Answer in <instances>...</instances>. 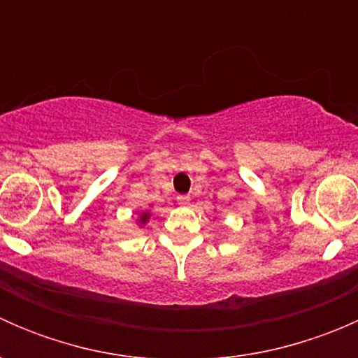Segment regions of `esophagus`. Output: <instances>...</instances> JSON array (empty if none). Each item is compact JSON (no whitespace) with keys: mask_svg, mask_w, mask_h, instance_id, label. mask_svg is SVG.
Listing matches in <instances>:
<instances>
[{"mask_svg":"<svg viewBox=\"0 0 358 358\" xmlns=\"http://www.w3.org/2000/svg\"><path fill=\"white\" fill-rule=\"evenodd\" d=\"M176 201H178L180 206H189L190 204V197L189 196H178V197H176Z\"/></svg>","mask_w":358,"mask_h":358,"instance_id":"esophagus-1","label":"esophagus"}]
</instances>
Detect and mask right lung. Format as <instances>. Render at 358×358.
I'll return each instance as SVG.
<instances>
[{
  "label": "right lung",
  "mask_w": 358,
  "mask_h": 358,
  "mask_svg": "<svg viewBox=\"0 0 358 358\" xmlns=\"http://www.w3.org/2000/svg\"><path fill=\"white\" fill-rule=\"evenodd\" d=\"M149 216H150L149 211H143L142 215H140V218H138L140 225H143V223H147V220H149Z\"/></svg>",
  "instance_id": "right-lung-1"
}]
</instances>
